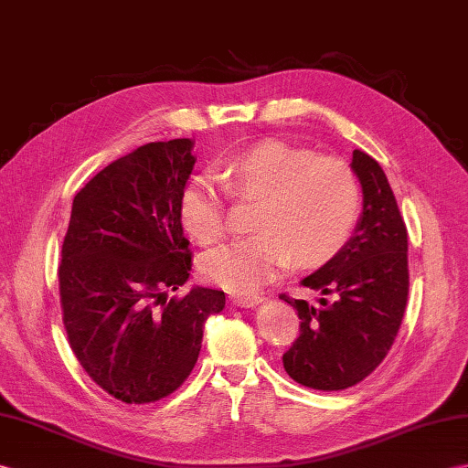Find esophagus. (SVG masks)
<instances>
[{"mask_svg":"<svg viewBox=\"0 0 468 468\" xmlns=\"http://www.w3.org/2000/svg\"><path fill=\"white\" fill-rule=\"evenodd\" d=\"M263 301V297L257 295V292H251V295H243V292H235L231 295V303L237 307H255L259 303Z\"/></svg>","mask_w":468,"mask_h":468,"instance_id":"34e87169","label":"esophagus"}]
</instances>
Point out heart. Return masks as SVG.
I'll list each match as a JSON object with an SVG mask.
<instances>
[{"instance_id":"heart-1","label":"heart","mask_w":468,"mask_h":468,"mask_svg":"<svg viewBox=\"0 0 468 468\" xmlns=\"http://www.w3.org/2000/svg\"><path fill=\"white\" fill-rule=\"evenodd\" d=\"M227 187L239 201H255L253 233L201 257V271L229 291H255L289 259L319 267L339 255L356 229L363 191L356 173L336 157H317L283 141H263L225 165ZM183 227L199 243L229 231L227 191L211 177L185 185L179 197Z\"/></svg>"}]
</instances>
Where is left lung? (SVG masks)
Instances as JSON below:
<instances>
[{
	"label": "left lung",
	"mask_w": 468,
	"mask_h": 468,
	"mask_svg": "<svg viewBox=\"0 0 468 468\" xmlns=\"http://www.w3.org/2000/svg\"><path fill=\"white\" fill-rule=\"evenodd\" d=\"M351 169L363 187V213L343 251L301 281L319 305L279 295L295 307L301 333L283 355L292 381L343 390L371 375L395 343L409 295L407 227L381 165L355 149Z\"/></svg>",
	"instance_id": "obj_1"
}]
</instances>
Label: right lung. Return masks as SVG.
<instances>
[{"label":"right lung","instance_id":"add662e5","mask_svg":"<svg viewBox=\"0 0 468 468\" xmlns=\"http://www.w3.org/2000/svg\"><path fill=\"white\" fill-rule=\"evenodd\" d=\"M191 139L155 141L110 163L75 195L61 247L59 295L71 349L105 393L127 405L171 395L193 371L225 292L187 283L179 197Z\"/></svg>","mask_w":468,"mask_h":468}]
</instances>
